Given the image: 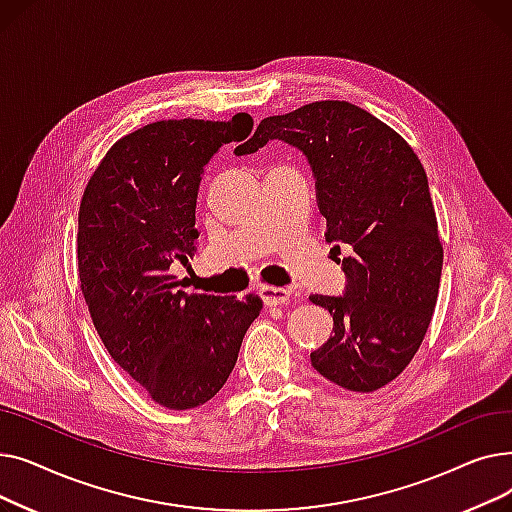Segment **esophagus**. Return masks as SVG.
I'll return each instance as SVG.
<instances>
[{"instance_id":"34e87169","label":"esophagus","mask_w":512,"mask_h":512,"mask_svg":"<svg viewBox=\"0 0 512 512\" xmlns=\"http://www.w3.org/2000/svg\"><path fill=\"white\" fill-rule=\"evenodd\" d=\"M261 299L267 307H276V305H284L290 299V290L288 288H280V286H261L259 288Z\"/></svg>"}]
</instances>
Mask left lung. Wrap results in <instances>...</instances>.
<instances>
[{
  "instance_id": "8db88e82",
  "label": "left lung",
  "mask_w": 512,
  "mask_h": 512,
  "mask_svg": "<svg viewBox=\"0 0 512 512\" xmlns=\"http://www.w3.org/2000/svg\"><path fill=\"white\" fill-rule=\"evenodd\" d=\"M270 141L303 151L332 253L351 249L334 257L346 276L342 297H309L334 319L311 365L346 390H378L411 363L438 301L444 251L425 170L396 130L348 101L263 118L234 153Z\"/></svg>"
}]
</instances>
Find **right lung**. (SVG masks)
I'll return each instance as SVG.
<instances>
[{"mask_svg":"<svg viewBox=\"0 0 512 512\" xmlns=\"http://www.w3.org/2000/svg\"><path fill=\"white\" fill-rule=\"evenodd\" d=\"M251 130L249 114L147 124L105 153L80 201L76 259L93 326L112 359L172 411L222 390L263 307L255 294L184 292L170 274L197 251L205 164Z\"/></svg>","mask_w":512,"mask_h":512,"instance_id":"add662e5","label":"right lung"}]
</instances>
